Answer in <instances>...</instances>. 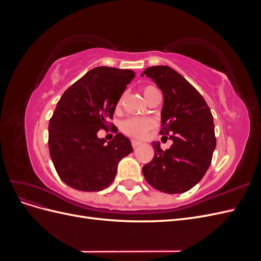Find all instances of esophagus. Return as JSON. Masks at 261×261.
<instances>
[{"mask_svg": "<svg viewBox=\"0 0 261 261\" xmlns=\"http://www.w3.org/2000/svg\"><path fill=\"white\" fill-rule=\"evenodd\" d=\"M140 144H141V143H140V141H138V140H135V139L132 140V146H133V148H137Z\"/></svg>", "mask_w": 261, "mask_h": 261, "instance_id": "obj_1", "label": "esophagus"}]
</instances>
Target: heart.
<instances>
[{
    "instance_id": "1",
    "label": "heart",
    "mask_w": 261,
    "mask_h": 261,
    "mask_svg": "<svg viewBox=\"0 0 261 261\" xmlns=\"http://www.w3.org/2000/svg\"><path fill=\"white\" fill-rule=\"evenodd\" d=\"M155 91L158 90L154 88V87H151V86L146 87V88H144L143 90L145 99ZM120 103H121V100H120ZM152 127H153V122L151 120H149V118H139V117L128 118V120L124 121L121 125L122 132L124 134L136 138L144 137L146 135V133L149 129H151Z\"/></svg>"
}]
</instances>
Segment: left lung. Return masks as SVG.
<instances>
[{"instance_id": "8db88e82", "label": "left lung", "mask_w": 261, "mask_h": 261, "mask_svg": "<svg viewBox=\"0 0 261 261\" xmlns=\"http://www.w3.org/2000/svg\"><path fill=\"white\" fill-rule=\"evenodd\" d=\"M163 93L161 135H170L173 145L162 150L153 141L154 156L143 168L148 183L167 194H181L206 174L216 149L215 125L201 94L176 70L151 66L144 70Z\"/></svg>"}]
</instances>
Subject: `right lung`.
Here are the masks:
<instances>
[{
    "instance_id": "add662e5",
    "label": "right lung",
    "mask_w": 261,
    "mask_h": 261,
    "mask_svg": "<svg viewBox=\"0 0 261 261\" xmlns=\"http://www.w3.org/2000/svg\"><path fill=\"white\" fill-rule=\"evenodd\" d=\"M134 76L130 69L94 67L63 93L49 123V150L66 185L83 192L102 191L115 178L118 162L133 152L123 134L108 145L97 134L113 117Z\"/></svg>"
}]
</instances>
